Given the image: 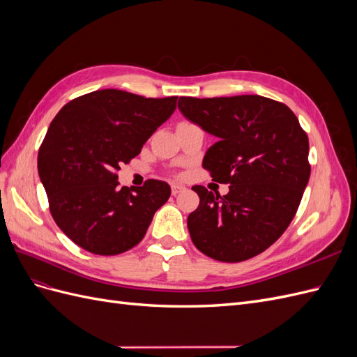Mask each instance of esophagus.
<instances>
[{"label":"esophagus","mask_w":357,"mask_h":357,"mask_svg":"<svg viewBox=\"0 0 357 357\" xmlns=\"http://www.w3.org/2000/svg\"><path fill=\"white\" fill-rule=\"evenodd\" d=\"M183 190H185V188H183V186H180V185H171V193H172V195H178V193L180 192H183Z\"/></svg>","instance_id":"34e87169"}]
</instances>
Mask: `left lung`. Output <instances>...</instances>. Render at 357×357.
Returning a JSON list of instances; mask_svg holds the SVG:
<instances>
[{
  "label": "left lung",
  "instance_id": "8db88e82",
  "mask_svg": "<svg viewBox=\"0 0 357 357\" xmlns=\"http://www.w3.org/2000/svg\"><path fill=\"white\" fill-rule=\"evenodd\" d=\"M178 109L215 135L202 167L228 195L193 186L199 205L188 218L199 252L220 262H243L273 245L294 220L310 178L308 137L280 101L261 95L192 98Z\"/></svg>",
  "mask_w": 357,
  "mask_h": 357
}]
</instances>
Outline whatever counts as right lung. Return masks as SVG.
<instances>
[{
    "mask_svg": "<svg viewBox=\"0 0 357 357\" xmlns=\"http://www.w3.org/2000/svg\"><path fill=\"white\" fill-rule=\"evenodd\" d=\"M177 96L146 98L119 89L77 96L53 119L38 150V174L53 220L86 252L114 256L144 238L171 189L160 180L119 186L129 164L176 110Z\"/></svg>",
    "mask_w": 357,
    "mask_h": 357,
    "instance_id": "right-lung-1",
    "label": "right lung"
}]
</instances>
